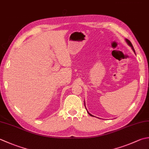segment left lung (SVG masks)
Returning a JSON list of instances; mask_svg holds the SVG:
<instances>
[{
    "mask_svg": "<svg viewBox=\"0 0 149 149\" xmlns=\"http://www.w3.org/2000/svg\"><path fill=\"white\" fill-rule=\"evenodd\" d=\"M125 41L127 42V43L128 44V45H129L131 48H132V50H133V52H134V54H136V52H135V50H134V47H133V46H132V43L130 42V40H129V39H125ZM84 107H85V101H84ZM85 108H86V107H85ZM87 112H88V114L90 115V116H94L93 115H92L91 113H90L88 111H87Z\"/></svg>",
    "mask_w": 149,
    "mask_h": 149,
    "instance_id": "1",
    "label": "left lung"
}]
</instances>
